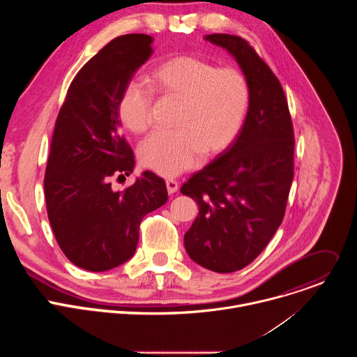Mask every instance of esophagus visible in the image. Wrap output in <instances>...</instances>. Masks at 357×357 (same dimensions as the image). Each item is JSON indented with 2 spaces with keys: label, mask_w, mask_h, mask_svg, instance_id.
<instances>
[{
  "label": "esophagus",
  "mask_w": 357,
  "mask_h": 357,
  "mask_svg": "<svg viewBox=\"0 0 357 357\" xmlns=\"http://www.w3.org/2000/svg\"><path fill=\"white\" fill-rule=\"evenodd\" d=\"M165 183H167V189H168V193H175V192L179 189V185H178V182H176V181H174V179H168Z\"/></svg>",
  "instance_id": "obj_1"
}]
</instances>
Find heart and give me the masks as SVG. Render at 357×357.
<instances>
[{
    "label": "heart",
    "instance_id": "1",
    "mask_svg": "<svg viewBox=\"0 0 357 357\" xmlns=\"http://www.w3.org/2000/svg\"><path fill=\"white\" fill-rule=\"evenodd\" d=\"M158 93L181 100L176 131H155L138 149L141 162L162 176L196 167L203 157L225 151L237 138L250 105V86L234 68H218L196 56L171 58L148 76ZM152 96L137 83L124 87L119 116L132 132L151 124Z\"/></svg>",
    "mask_w": 357,
    "mask_h": 357
}]
</instances>
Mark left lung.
<instances>
[{
    "mask_svg": "<svg viewBox=\"0 0 357 357\" xmlns=\"http://www.w3.org/2000/svg\"><path fill=\"white\" fill-rule=\"evenodd\" d=\"M205 40L234 58L250 86V105L231 145L181 188L199 206L183 243L196 264L233 273L259 256L284 219L294 130L278 79L247 40L227 33Z\"/></svg>",
    "mask_w": 357,
    "mask_h": 357,
    "instance_id": "obj_1",
    "label": "left lung"
}]
</instances>
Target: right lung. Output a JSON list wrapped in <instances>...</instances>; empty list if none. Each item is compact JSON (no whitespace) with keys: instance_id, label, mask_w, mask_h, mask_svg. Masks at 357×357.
Here are the masks:
<instances>
[{"instance_id":"obj_1","label":"right lung","mask_w":357,"mask_h":357,"mask_svg":"<svg viewBox=\"0 0 357 357\" xmlns=\"http://www.w3.org/2000/svg\"><path fill=\"white\" fill-rule=\"evenodd\" d=\"M152 42L145 33L109 42L70 83L55 124L43 183L47 218L65 256L87 271L128 261L141 220L168 200L164 179L149 171L123 192L110 182L135 167L120 131L119 101L154 54Z\"/></svg>"}]
</instances>
